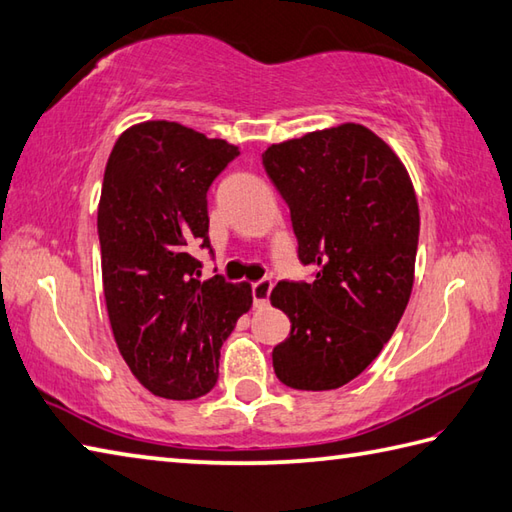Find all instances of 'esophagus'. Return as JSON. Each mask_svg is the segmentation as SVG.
I'll use <instances>...</instances> for the list:
<instances>
[{
  "label": "esophagus",
  "mask_w": 512,
  "mask_h": 512,
  "mask_svg": "<svg viewBox=\"0 0 512 512\" xmlns=\"http://www.w3.org/2000/svg\"><path fill=\"white\" fill-rule=\"evenodd\" d=\"M270 290H273V282L270 279H259V282L253 284V304L257 308H262L268 304Z\"/></svg>",
  "instance_id": "1"
}]
</instances>
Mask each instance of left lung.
<instances>
[{
	"label": "left lung",
	"instance_id": "obj_1",
	"mask_svg": "<svg viewBox=\"0 0 512 512\" xmlns=\"http://www.w3.org/2000/svg\"><path fill=\"white\" fill-rule=\"evenodd\" d=\"M270 182L290 208L297 257L313 282H279L270 304L290 319L273 348L282 384L333 390L382 353L410 299L419 239L413 182L393 148L362 124L266 148Z\"/></svg>",
	"mask_w": 512,
	"mask_h": 512
}]
</instances>
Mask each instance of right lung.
Listing matches in <instances>:
<instances>
[{
	"instance_id": "right-lung-1",
	"label": "right lung",
	"mask_w": 512,
	"mask_h": 512,
	"mask_svg": "<svg viewBox=\"0 0 512 512\" xmlns=\"http://www.w3.org/2000/svg\"><path fill=\"white\" fill-rule=\"evenodd\" d=\"M237 155L164 119L130 126L110 150L97 208L106 310L130 373L157 397L206 395L219 348L253 306L250 284L202 279L193 257L210 248L208 188Z\"/></svg>"
}]
</instances>
